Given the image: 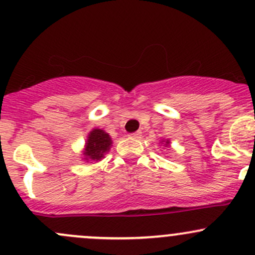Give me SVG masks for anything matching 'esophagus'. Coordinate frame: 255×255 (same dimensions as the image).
Masks as SVG:
<instances>
[{
    "instance_id": "esophagus-1",
    "label": "esophagus",
    "mask_w": 255,
    "mask_h": 255,
    "mask_svg": "<svg viewBox=\"0 0 255 255\" xmlns=\"http://www.w3.org/2000/svg\"><path fill=\"white\" fill-rule=\"evenodd\" d=\"M129 136H130V138L139 139V138H141V132H140V130H138V132H134V133H132V134H129Z\"/></svg>"
}]
</instances>
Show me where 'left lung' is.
<instances>
[{
    "label": "left lung",
    "mask_w": 255,
    "mask_h": 255,
    "mask_svg": "<svg viewBox=\"0 0 255 255\" xmlns=\"http://www.w3.org/2000/svg\"><path fill=\"white\" fill-rule=\"evenodd\" d=\"M165 143H166V144H165V145H166V146H167V145H168V144H170V141H168V140H165Z\"/></svg>",
    "instance_id": "1"
}]
</instances>
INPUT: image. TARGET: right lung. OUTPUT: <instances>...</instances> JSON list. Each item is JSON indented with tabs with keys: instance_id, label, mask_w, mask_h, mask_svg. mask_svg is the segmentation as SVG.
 I'll return each instance as SVG.
<instances>
[{
	"instance_id": "right-lung-1",
	"label": "right lung",
	"mask_w": 255,
	"mask_h": 255,
	"mask_svg": "<svg viewBox=\"0 0 255 255\" xmlns=\"http://www.w3.org/2000/svg\"><path fill=\"white\" fill-rule=\"evenodd\" d=\"M111 136L103 129H93L88 134L87 143H85V149L83 151L84 160L87 161H100L104 155L111 148Z\"/></svg>"
}]
</instances>
